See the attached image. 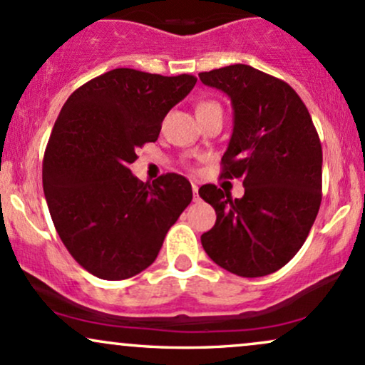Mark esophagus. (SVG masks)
<instances>
[{"label": "esophagus", "mask_w": 365, "mask_h": 365, "mask_svg": "<svg viewBox=\"0 0 365 365\" xmlns=\"http://www.w3.org/2000/svg\"><path fill=\"white\" fill-rule=\"evenodd\" d=\"M192 192H194V200H199V187L192 183Z\"/></svg>", "instance_id": "1"}]
</instances>
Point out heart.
<instances>
[{
	"label": "heart",
	"instance_id": "obj_1",
	"mask_svg": "<svg viewBox=\"0 0 365 365\" xmlns=\"http://www.w3.org/2000/svg\"><path fill=\"white\" fill-rule=\"evenodd\" d=\"M209 106H217V104H216V103H211V101H204V103L199 104V108H197V111L204 110V108H209Z\"/></svg>",
	"mask_w": 365,
	"mask_h": 365
}]
</instances>
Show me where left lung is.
Listing matches in <instances>:
<instances>
[{
	"label": "left lung",
	"instance_id": "1",
	"mask_svg": "<svg viewBox=\"0 0 365 365\" xmlns=\"http://www.w3.org/2000/svg\"><path fill=\"white\" fill-rule=\"evenodd\" d=\"M233 106L223 178H240L242 199L212 183L199 195L216 211L200 237L217 266L244 278L282 269L300 250L321 206L322 149L307 108L287 82L249 65L199 73Z\"/></svg>",
	"mask_w": 365,
	"mask_h": 365
}]
</instances>
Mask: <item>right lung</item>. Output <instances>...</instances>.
<instances>
[{
  "label": "right lung",
  "mask_w": 365,
  "mask_h": 365,
  "mask_svg": "<svg viewBox=\"0 0 365 365\" xmlns=\"http://www.w3.org/2000/svg\"><path fill=\"white\" fill-rule=\"evenodd\" d=\"M195 82L187 73L115 68L63 104L46 145L43 187L58 235L91 274L110 282L139 274L190 204L185 177L144 183L130 165L137 149L158 140L165 116Z\"/></svg>",
  "instance_id": "obj_1"
}]
</instances>
